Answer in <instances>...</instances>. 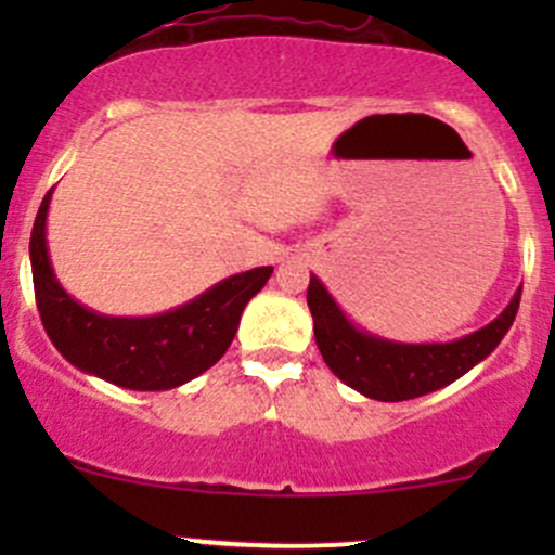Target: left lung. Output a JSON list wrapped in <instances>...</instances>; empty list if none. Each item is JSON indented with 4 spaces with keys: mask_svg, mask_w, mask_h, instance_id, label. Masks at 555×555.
I'll return each instance as SVG.
<instances>
[{
    "mask_svg": "<svg viewBox=\"0 0 555 555\" xmlns=\"http://www.w3.org/2000/svg\"><path fill=\"white\" fill-rule=\"evenodd\" d=\"M306 300L313 338L330 371L371 400L402 402L443 389L483 362L516 319L520 287L494 322L449 344H402L357 327L313 273Z\"/></svg>",
    "mask_w": 555,
    "mask_h": 555,
    "instance_id": "obj_1",
    "label": "left lung"
}]
</instances>
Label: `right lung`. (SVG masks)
<instances>
[{
	"mask_svg": "<svg viewBox=\"0 0 555 555\" xmlns=\"http://www.w3.org/2000/svg\"><path fill=\"white\" fill-rule=\"evenodd\" d=\"M53 190L31 228L29 257L44 333L64 360L88 376L137 391H166L193 382L228 351L244 306L266 287L273 266L236 273L198 298L153 317H106L77 304L50 262L44 222Z\"/></svg>",
	"mask_w": 555,
	"mask_h": 555,
	"instance_id": "right-lung-1",
	"label": "right lung"
}]
</instances>
